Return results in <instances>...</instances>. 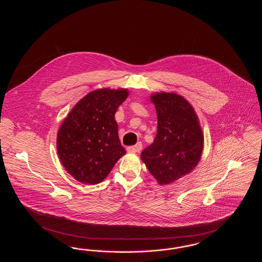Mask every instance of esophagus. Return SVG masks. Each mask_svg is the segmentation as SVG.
<instances>
[{"label": "esophagus", "instance_id": "1", "mask_svg": "<svg viewBox=\"0 0 262 262\" xmlns=\"http://www.w3.org/2000/svg\"><path fill=\"white\" fill-rule=\"evenodd\" d=\"M142 148V144H141V142H138L137 143L136 145H133V146H128L126 150H127V152H132V153H137V152H139L140 150Z\"/></svg>", "mask_w": 262, "mask_h": 262}]
</instances>
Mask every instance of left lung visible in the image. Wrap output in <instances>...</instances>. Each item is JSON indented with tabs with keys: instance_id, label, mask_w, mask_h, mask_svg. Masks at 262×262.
<instances>
[{
	"instance_id": "obj_1",
	"label": "left lung",
	"mask_w": 262,
	"mask_h": 262,
	"mask_svg": "<svg viewBox=\"0 0 262 262\" xmlns=\"http://www.w3.org/2000/svg\"><path fill=\"white\" fill-rule=\"evenodd\" d=\"M157 113V135L140 158L165 186L189 174L200 162L204 136L191 104L174 92H155L150 96Z\"/></svg>"
}]
</instances>
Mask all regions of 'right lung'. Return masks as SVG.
Segmentation results:
<instances>
[{"label":"right lung","instance_id":"add662e5","mask_svg":"<svg viewBox=\"0 0 262 262\" xmlns=\"http://www.w3.org/2000/svg\"><path fill=\"white\" fill-rule=\"evenodd\" d=\"M128 96L125 88H99L79 100L57 135L60 161L76 181L97 185L125 154L115 113Z\"/></svg>","mask_w":262,"mask_h":262}]
</instances>
